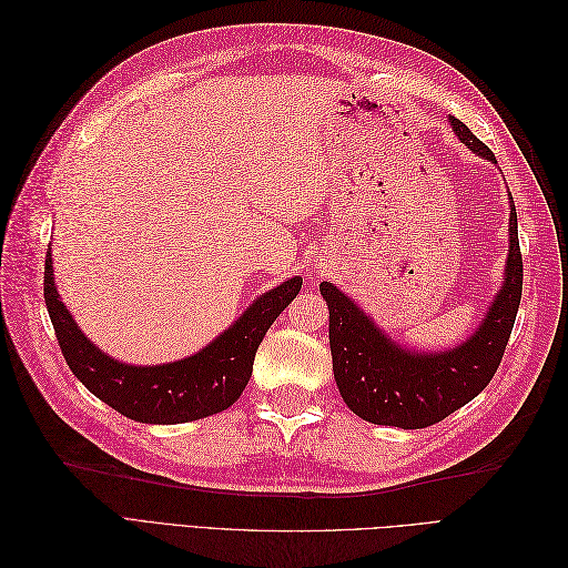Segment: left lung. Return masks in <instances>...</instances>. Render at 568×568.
<instances>
[{
  "instance_id": "1",
  "label": "left lung",
  "mask_w": 568,
  "mask_h": 568,
  "mask_svg": "<svg viewBox=\"0 0 568 568\" xmlns=\"http://www.w3.org/2000/svg\"><path fill=\"white\" fill-rule=\"evenodd\" d=\"M450 125L478 156L495 163L493 151L457 120ZM524 261L519 248L517 209H509V255L505 284L478 329L450 351L409 353L393 343L341 291L322 282L329 305V346L341 398L365 422L400 428H424L443 422L474 400L495 376L505 355L521 303Z\"/></svg>"
}]
</instances>
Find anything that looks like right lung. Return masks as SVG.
I'll return each instance as SVG.
<instances>
[{
    "label": "right lung",
    "mask_w": 568,
    "mask_h": 568,
    "mask_svg": "<svg viewBox=\"0 0 568 568\" xmlns=\"http://www.w3.org/2000/svg\"><path fill=\"white\" fill-rule=\"evenodd\" d=\"M51 255L44 263V301L68 367L90 393L120 415L142 424H182L227 409L244 393L255 351L272 322L298 296L301 277L267 291L196 355L156 367L123 365L84 336L61 303Z\"/></svg>",
    "instance_id": "obj_1"
}]
</instances>
